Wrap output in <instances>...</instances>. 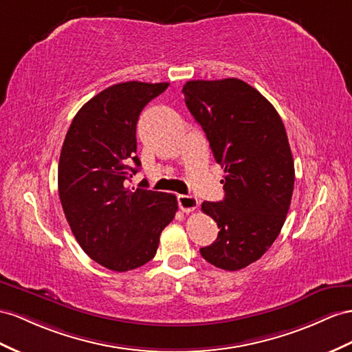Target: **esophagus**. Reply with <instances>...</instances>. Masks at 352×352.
Here are the masks:
<instances>
[{
  "label": "esophagus",
  "mask_w": 352,
  "mask_h": 352,
  "mask_svg": "<svg viewBox=\"0 0 352 352\" xmlns=\"http://www.w3.org/2000/svg\"><path fill=\"white\" fill-rule=\"evenodd\" d=\"M177 201H178L179 210H182L183 212H192L197 208V205H199V202H197V199H196V196H193V195H178Z\"/></svg>",
  "instance_id": "esophagus-1"
}]
</instances>
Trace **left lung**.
<instances>
[{
	"instance_id": "left-lung-1",
	"label": "left lung",
	"mask_w": 352,
	"mask_h": 352,
	"mask_svg": "<svg viewBox=\"0 0 352 352\" xmlns=\"http://www.w3.org/2000/svg\"><path fill=\"white\" fill-rule=\"evenodd\" d=\"M184 101L224 169V199L204 202L219 236L201 248L206 262L239 270L262 257L285 221L294 187V162L281 117L239 78L190 80Z\"/></svg>"
}]
</instances>
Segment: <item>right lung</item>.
Masks as SVG:
<instances>
[{"mask_svg":"<svg viewBox=\"0 0 352 352\" xmlns=\"http://www.w3.org/2000/svg\"><path fill=\"white\" fill-rule=\"evenodd\" d=\"M169 83L126 82L107 87L73 119L58 166L59 199L71 232L101 266L126 272L155 257L160 233L175 217L173 193L137 190V122Z\"/></svg>","mask_w":352,"mask_h":352,"instance_id":"add662e5","label":"right lung"}]
</instances>
